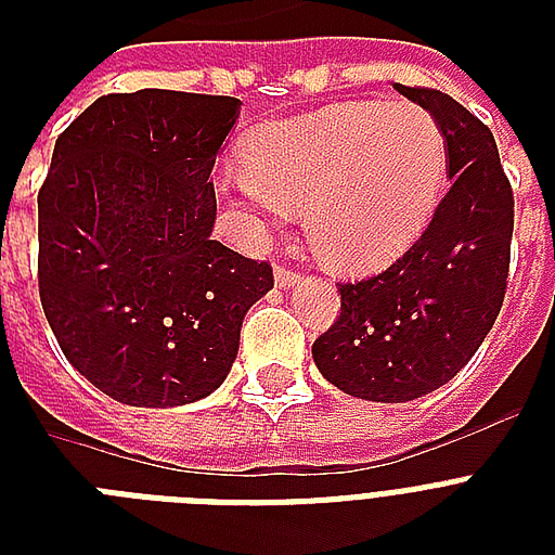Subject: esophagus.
Segmentation results:
<instances>
[{"mask_svg":"<svg viewBox=\"0 0 555 555\" xmlns=\"http://www.w3.org/2000/svg\"><path fill=\"white\" fill-rule=\"evenodd\" d=\"M299 279H302V273H299V270L285 268V264H279V268H276V285L279 287L299 285Z\"/></svg>","mask_w":555,"mask_h":555,"instance_id":"1","label":"esophagus"}]
</instances>
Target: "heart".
Here are the masks:
<instances>
[{
    "label": "heart",
    "mask_w": 555,
    "mask_h": 555,
    "mask_svg": "<svg viewBox=\"0 0 555 555\" xmlns=\"http://www.w3.org/2000/svg\"><path fill=\"white\" fill-rule=\"evenodd\" d=\"M447 158L443 126L421 103H339L256 129L247 167L221 172L218 192L253 224L302 209L313 250L363 270L397 256L429 221Z\"/></svg>",
    "instance_id": "obj_1"
}]
</instances>
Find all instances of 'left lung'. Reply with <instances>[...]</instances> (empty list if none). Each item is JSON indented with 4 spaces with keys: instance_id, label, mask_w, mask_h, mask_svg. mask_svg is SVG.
Instances as JSON below:
<instances>
[{
    "instance_id": "obj_1",
    "label": "left lung",
    "mask_w": 555,
    "mask_h": 555,
    "mask_svg": "<svg viewBox=\"0 0 555 555\" xmlns=\"http://www.w3.org/2000/svg\"><path fill=\"white\" fill-rule=\"evenodd\" d=\"M395 89L443 126L452 186L423 235L377 276L339 285L313 363L339 391L405 403L464 369L499 317L509 276L513 186L495 138L438 89Z\"/></svg>"
}]
</instances>
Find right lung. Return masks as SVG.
Here are the masks:
<instances>
[{
    "label": "right lung",
    "mask_w": 555,
    "mask_h": 555,
    "mask_svg": "<svg viewBox=\"0 0 555 555\" xmlns=\"http://www.w3.org/2000/svg\"><path fill=\"white\" fill-rule=\"evenodd\" d=\"M238 100L141 89L98 98L39 186V299L65 360L117 403L212 395L268 261L212 238L216 155Z\"/></svg>",
    "instance_id": "obj_1"
}]
</instances>
